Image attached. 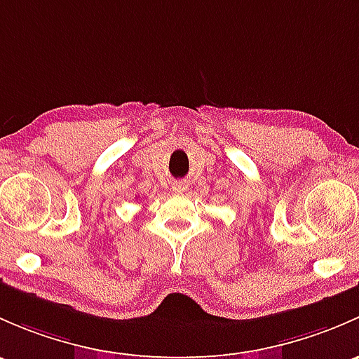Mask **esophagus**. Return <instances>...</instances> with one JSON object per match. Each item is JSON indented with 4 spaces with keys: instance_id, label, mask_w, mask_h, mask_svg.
<instances>
[{
    "instance_id": "esophagus-1",
    "label": "esophagus",
    "mask_w": 359,
    "mask_h": 359,
    "mask_svg": "<svg viewBox=\"0 0 359 359\" xmlns=\"http://www.w3.org/2000/svg\"><path fill=\"white\" fill-rule=\"evenodd\" d=\"M172 191H175V194H183V191H187V184H184L183 181H175V183H172Z\"/></svg>"
}]
</instances>
